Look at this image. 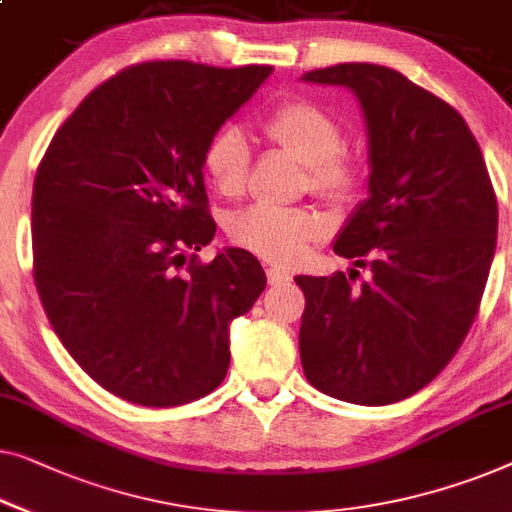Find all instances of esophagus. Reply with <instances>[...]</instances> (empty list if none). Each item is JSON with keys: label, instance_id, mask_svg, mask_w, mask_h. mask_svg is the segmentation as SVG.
Returning a JSON list of instances; mask_svg holds the SVG:
<instances>
[{"label": "esophagus", "instance_id": "1", "mask_svg": "<svg viewBox=\"0 0 512 512\" xmlns=\"http://www.w3.org/2000/svg\"><path fill=\"white\" fill-rule=\"evenodd\" d=\"M265 274H268V284L270 286H281V284H288V281H291V274L281 272L277 268H268V270H265Z\"/></svg>", "mask_w": 512, "mask_h": 512}]
</instances>
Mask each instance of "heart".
<instances>
[{
	"mask_svg": "<svg viewBox=\"0 0 512 512\" xmlns=\"http://www.w3.org/2000/svg\"><path fill=\"white\" fill-rule=\"evenodd\" d=\"M265 140L302 161L307 184L316 196L342 203L360 182V161L344 147V129L335 115L311 99H288L261 122ZM251 152L240 129L224 127L207 140L203 170L214 191L238 198L249 177ZM231 240L263 261L295 265L311 244L325 235V221L307 207L254 205L235 214L228 226Z\"/></svg>",
	"mask_w": 512,
	"mask_h": 512,
	"instance_id": "obj_1",
	"label": "heart"
}]
</instances>
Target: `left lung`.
<instances>
[{
	"label": "left lung",
	"mask_w": 512,
	"mask_h": 512,
	"mask_svg": "<svg viewBox=\"0 0 512 512\" xmlns=\"http://www.w3.org/2000/svg\"><path fill=\"white\" fill-rule=\"evenodd\" d=\"M344 85L369 133V198L335 242L372 277H295L307 381L351 404L411 397L443 372L478 314L496 247V194L464 117L395 69L351 62L302 76Z\"/></svg>",
	"instance_id": "obj_1"
}]
</instances>
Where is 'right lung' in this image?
<instances>
[{
    "label": "right lung",
    "mask_w": 512,
    "mask_h": 512,
    "mask_svg": "<svg viewBox=\"0 0 512 512\" xmlns=\"http://www.w3.org/2000/svg\"><path fill=\"white\" fill-rule=\"evenodd\" d=\"M272 66L133 64L50 140L32 196L34 284L71 358L113 395L180 406L224 381L228 325L265 288L261 263L196 251L217 231L203 150Z\"/></svg>",
    "instance_id": "right-lung-1"
}]
</instances>
